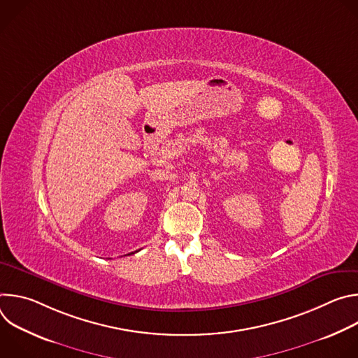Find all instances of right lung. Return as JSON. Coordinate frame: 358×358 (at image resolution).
I'll return each instance as SVG.
<instances>
[{
	"label": "right lung",
	"instance_id": "1",
	"mask_svg": "<svg viewBox=\"0 0 358 358\" xmlns=\"http://www.w3.org/2000/svg\"><path fill=\"white\" fill-rule=\"evenodd\" d=\"M129 255H130V253H129Z\"/></svg>",
	"mask_w": 358,
	"mask_h": 358
}]
</instances>
